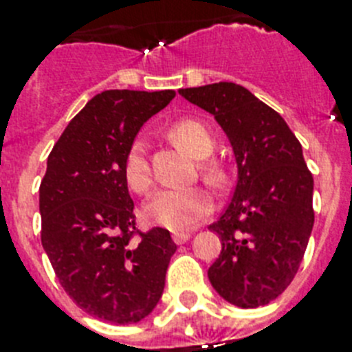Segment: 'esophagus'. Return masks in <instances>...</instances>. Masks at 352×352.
<instances>
[{
  "label": "esophagus",
  "mask_w": 352,
  "mask_h": 352,
  "mask_svg": "<svg viewBox=\"0 0 352 352\" xmlns=\"http://www.w3.org/2000/svg\"><path fill=\"white\" fill-rule=\"evenodd\" d=\"M171 238H173V241H175L177 245H182L190 240L191 232H173V234H171Z\"/></svg>",
  "instance_id": "obj_1"
}]
</instances>
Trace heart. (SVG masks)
<instances>
[{
    "mask_svg": "<svg viewBox=\"0 0 352 352\" xmlns=\"http://www.w3.org/2000/svg\"><path fill=\"white\" fill-rule=\"evenodd\" d=\"M168 138L195 159H204L200 162V173L209 184L221 188L229 182V170L226 164L220 159H206L214 150V135L206 123L195 118H181L168 126ZM123 175L126 186L134 193L146 195L152 188V168L143 140L132 141L126 150ZM211 212L212 199L204 188L157 191L144 209V214L152 223L166 227L170 231L191 229Z\"/></svg>",
    "mask_w": 352,
    "mask_h": 352,
    "instance_id": "1",
    "label": "heart"
}]
</instances>
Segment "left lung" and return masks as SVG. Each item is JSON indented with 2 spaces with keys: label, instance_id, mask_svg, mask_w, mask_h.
Wrapping results in <instances>:
<instances>
[{
  "label": "left lung",
  "instance_id": "8db88e82",
  "mask_svg": "<svg viewBox=\"0 0 352 352\" xmlns=\"http://www.w3.org/2000/svg\"><path fill=\"white\" fill-rule=\"evenodd\" d=\"M179 93L211 112L238 162L234 197L209 226L221 240L209 281L238 308L265 306L294 281L315 221L302 146L286 121L241 85L218 82Z\"/></svg>",
  "mask_w": 352,
  "mask_h": 352
}]
</instances>
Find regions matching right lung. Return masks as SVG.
<instances>
[{
  "mask_svg": "<svg viewBox=\"0 0 352 352\" xmlns=\"http://www.w3.org/2000/svg\"><path fill=\"white\" fill-rule=\"evenodd\" d=\"M175 91L112 89L69 121L41 181V243L76 306L111 324L143 320L161 299L177 245L170 232L135 227L123 161L148 118Z\"/></svg>",
  "mask_w": 352,
  "mask_h": 352,
  "instance_id": "obj_1",
  "label": "right lung"
}]
</instances>
